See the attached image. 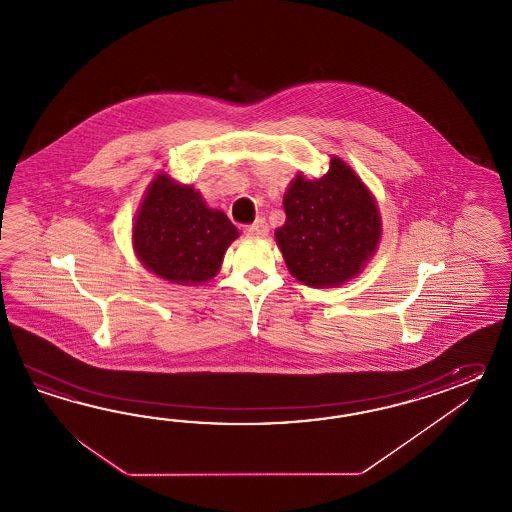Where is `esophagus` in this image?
Here are the masks:
<instances>
[{
    "mask_svg": "<svg viewBox=\"0 0 512 512\" xmlns=\"http://www.w3.org/2000/svg\"><path fill=\"white\" fill-rule=\"evenodd\" d=\"M244 233L248 236H266L268 235V225H266V221L264 220H257L255 223L248 225V227L244 229Z\"/></svg>",
    "mask_w": 512,
    "mask_h": 512,
    "instance_id": "obj_1",
    "label": "esophagus"
}]
</instances>
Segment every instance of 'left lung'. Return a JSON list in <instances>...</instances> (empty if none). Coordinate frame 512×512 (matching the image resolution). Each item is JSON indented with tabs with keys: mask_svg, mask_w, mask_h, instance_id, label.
I'll list each match as a JSON object with an SVG mask.
<instances>
[{
	"mask_svg": "<svg viewBox=\"0 0 512 512\" xmlns=\"http://www.w3.org/2000/svg\"><path fill=\"white\" fill-rule=\"evenodd\" d=\"M287 220L276 229L292 277L313 289H333L360 276L382 240L373 192L343 158L307 179L300 171L283 195Z\"/></svg>",
	"mask_w": 512,
	"mask_h": 512,
	"instance_id": "left-lung-1",
	"label": "left lung"
}]
</instances>
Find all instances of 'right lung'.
<instances>
[{"label":"right lung","instance_id":"1","mask_svg":"<svg viewBox=\"0 0 512 512\" xmlns=\"http://www.w3.org/2000/svg\"><path fill=\"white\" fill-rule=\"evenodd\" d=\"M240 236L225 212L210 208L199 190L156 173L132 223V248L151 274L197 287L218 276L223 255Z\"/></svg>","mask_w":512,"mask_h":512}]
</instances>
